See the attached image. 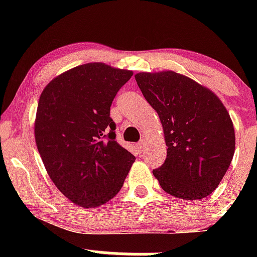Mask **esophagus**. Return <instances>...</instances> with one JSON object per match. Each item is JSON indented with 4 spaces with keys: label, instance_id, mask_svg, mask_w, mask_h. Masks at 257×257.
Here are the masks:
<instances>
[{
    "label": "esophagus",
    "instance_id": "1",
    "mask_svg": "<svg viewBox=\"0 0 257 257\" xmlns=\"http://www.w3.org/2000/svg\"><path fill=\"white\" fill-rule=\"evenodd\" d=\"M137 147H138V150L139 151H143L144 150V147H145V140H144V139H141L140 141H139V143L137 144Z\"/></svg>",
    "mask_w": 257,
    "mask_h": 257
}]
</instances>
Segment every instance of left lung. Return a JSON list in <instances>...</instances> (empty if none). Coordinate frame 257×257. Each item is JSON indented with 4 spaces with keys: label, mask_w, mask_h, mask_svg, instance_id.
Segmentation results:
<instances>
[{
    "label": "left lung",
    "mask_w": 257,
    "mask_h": 257,
    "mask_svg": "<svg viewBox=\"0 0 257 257\" xmlns=\"http://www.w3.org/2000/svg\"><path fill=\"white\" fill-rule=\"evenodd\" d=\"M135 79L163 126L167 159L152 172L161 187L186 200L209 196L234 155V128L225 105L214 91L178 72H139Z\"/></svg>",
    "instance_id": "obj_1"
}]
</instances>
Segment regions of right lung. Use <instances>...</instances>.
Here are the masks:
<instances>
[{
    "mask_svg": "<svg viewBox=\"0 0 257 257\" xmlns=\"http://www.w3.org/2000/svg\"><path fill=\"white\" fill-rule=\"evenodd\" d=\"M129 70L88 63L46 85L38 100L35 140L49 178L73 204L95 208L122 188L135 157L117 144L110 107Z\"/></svg>",
    "mask_w": 257,
    "mask_h": 257,
    "instance_id": "add662e5",
    "label": "right lung"
}]
</instances>
